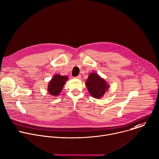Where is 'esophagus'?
Listing matches in <instances>:
<instances>
[{
  "label": "esophagus",
  "instance_id": "1",
  "mask_svg": "<svg viewBox=\"0 0 159 159\" xmlns=\"http://www.w3.org/2000/svg\"><path fill=\"white\" fill-rule=\"evenodd\" d=\"M80 78H81V75H79L78 76L75 77V79H80Z\"/></svg>",
  "mask_w": 159,
  "mask_h": 159
}]
</instances>
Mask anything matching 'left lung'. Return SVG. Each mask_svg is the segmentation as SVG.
<instances>
[{
	"label": "left lung",
	"mask_w": 159,
	"mask_h": 159,
	"mask_svg": "<svg viewBox=\"0 0 159 159\" xmlns=\"http://www.w3.org/2000/svg\"><path fill=\"white\" fill-rule=\"evenodd\" d=\"M85 84L90 94L97 99L104 96L110 87L105 79L101 78L96 73H91L89 75Z\"/></svg>",
	"instance_id": "left-lung-1"
}]
</instances>
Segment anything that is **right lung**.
I'll list each match as a JSON object with an SVG mask.
<instances>
[{
    "mask_svg": "<svg viewBox=\"0 0 159 159\" xmlns=\"http://www.w3.org/2000/svg\"><path fill=\"white\" fill-rule=\"evenodd\" d=\"M68 80V77L55 75L48 84V92L51 95L57 96L62 91L63 86Z\"/></svg>",
    "mask_w": 159,
    "mask_h": 159,
    "instance_id": "1",
    "label": "right lung"
}]
</instances>
